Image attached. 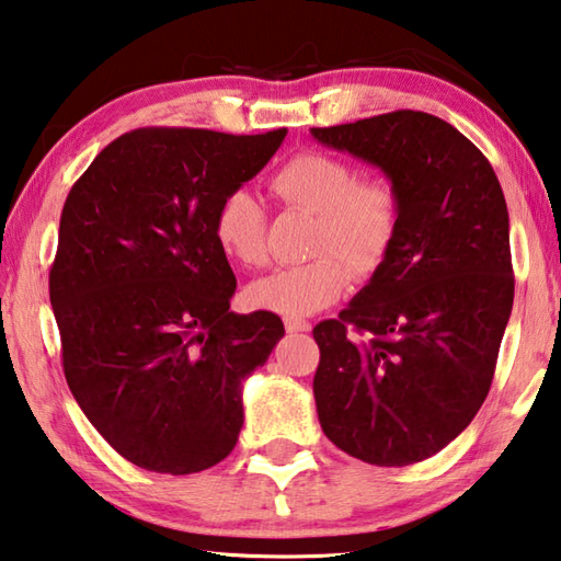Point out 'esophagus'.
Listing matches in <instances>:
<instances>
[{"label": "esophagus", "mask_w": 561, "mask_h": 561, "mask_svg": "<svg viewBox=\"0 0 561 561\" xmlns=\"http://www.w3.org/2000/svg\"><path fill=\"white\" fill-rule=\"evenodd\" d=\"M285 330H288L290 334L308 332L310 330V322L308 320H293V317H285Z\"/></svg>", "instance_id": "34e87169"}]
</instances>
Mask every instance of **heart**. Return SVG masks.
<instances>
[{
  "label": "heart",
  "mask_w": 561,
  "mask_h": 561,
  "mask_svg": "<svg viewBox=\"0 0 561 561\" xmlns=\"http://www.w3.org/2000/svg\"><path fill=\"white\" fill-rule=\"evenodd\" d=\"M283 205L317 215L310 253L317 259L271 273L247 288L251 308L302 320L342 298L348 271L368 278L383 266L398 237L400 199L386 178H356L342 158L305 151L268 181ZM219 251L244 268L266 261V213L247 190H231L213 217Z\"/></svg>",
  "instance_id": "b5f03b06"
}]
</instances>
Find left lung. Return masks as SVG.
Wrapping results in <instances>:
<instances>
[{
  "mask_svg": "<svg viewBox=\"0 0 561 561\" xmlns=\"http://www.w3.org/2000/svg\"><path fill=\"white\" fill-rule=\"evenodd\" d=\"M312 136L378 165L400 199L383 266L312 330L317 417L352 457L408 467L489 396L515 290L508 207L489 158L439 116L398 110Z\"/></svg>",
  "mask_w": 561,
  "mask_h": 561,
  "instance_id": "obj_1",
  "label": "left lung"
}]
</instances>
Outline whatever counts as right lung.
I'll use <instances>...</instances> for the list:
<instances>
[{
	"label": "right lung",
	"mask_w": 561,
	"mask_h": 561,
	"mask_svg": "<svg viewBox=\"0 0 561 561\" xmlns=\"http://www.w3.org/2000/svg\"><path fill=\"white\" fill-rule=\"evenodd\" d=\"M285 134L136 129L62 205L48 278L62 371L94 430L146 471L225 459L244 425L241 383L285 334L278 314L229 310L237 278L213 234L219 199Z\"/></svg>",
	"instance_id": "1"
}]
</instances>
